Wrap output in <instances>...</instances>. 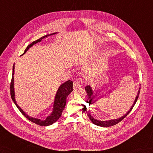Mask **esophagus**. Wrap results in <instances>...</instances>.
<instances>
[{"instance_id":"1","label":"esophagus","mask_w":153,"mask_h":153,"mask_svg":"<svg viewBox=\"0 0 153 153\" xmlns=\"http://www.w3.org/2000/svg\"><path fill=\"white\" fill-rule=\"evenodd\" d=\"M73 86L74 88H79L81 87V82L79 81H74V83H73Z\"/></svg>"}]
</instances>
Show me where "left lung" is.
<instances>
[{
	"instance_id": "left-lung-1",
	"label": "left lung",
	"mask_w": 153,
	"mask_h": 153,
	"mask_svg": "<svg viewBox=\"0 0 153 153\" xmlns=\"http://www.w3.org/2000/svg\"><path fill=\"white\" fill-rule=\"evenodd\" d=\"M85 91H86L87 93V102H88V104H89V105H90V104H91L92 101L93 100L94 97V96L93 95V91H92L91 87L89 86V85H87V86H86V87H85ZM139 94H140V91H138V94L137 95V97H136V100H135L134 104L132 105V108H130V109L129 110L128 112H127L126 114H125V115L123 116L122 117H120L119 119H113V120H106V121H101V120H97V119H94L93 117L91 116V115H90V113L87 111L86 105H83L84 108H83V109L84 111H86L88 117H89V119H90V120L92 121V123H93V124H94V125H97V126H102V127H109V126H113V125H117V123H119V122L121 121V120H122L123 119H125V117H126L129 114V113H130L131 111H132V108H134V105L136 104V102H137V98H138V97H139Z\"/></svg>"
}]
</instances>
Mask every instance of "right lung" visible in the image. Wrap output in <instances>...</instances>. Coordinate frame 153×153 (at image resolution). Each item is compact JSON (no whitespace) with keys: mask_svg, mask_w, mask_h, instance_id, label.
Returning a JSON list of instances; mask_svg holds the SVG:
<instances>
[{"mask_svg":"<svg viewBox=\"0 0 153 153\" xmlns=\"http://www.w3.org/2000/svg\"><path fill=\"white\" fill-rule=\"evenodd\" d=\"M56 33H53L51 34H47L45 36H42V38H39L38 40L33 42V43L30 44V45H28L27 46V48L25 49V50L24 53H25L28 49H29L30 47H32L34 44L38 43V42H40L42 39L47 37L48 36H51L52 34H54ZM23 53V54H24ZM13 74H14V65L13 66V72H12V80H11V83H10V95H11V97L12 100L13 101L14 104H16L17 106V108H18V109L20 111V112L22 113V114L26 117L27 119H28L30 121L33 122L35 124H36L40 126H49L51 125L52 124L55 123L56 120H57L60 116H61L62 111L64 110V108H65V105H66V98L68 96L72 93L73 91V81L68 80L66 81L65 83H64L60 85V87L59 88V89L56 92V97L55 99V102H54V106H53V111L52 112L51 114L48 116L47 118H46L45 120H40L39 119H35L33 118V117H28L22 109H21L18 105L17 104V103L15 100V94H14V88H13Z\"/></svg>","mask_w":153,"mask_h":153,"instance_id":"add662e5","label":"right lung"}]
</instances>
